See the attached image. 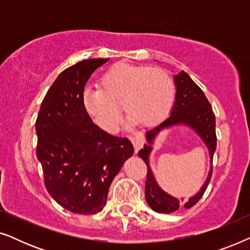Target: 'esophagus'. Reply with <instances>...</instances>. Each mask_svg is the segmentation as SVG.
I'll list each match as a JSON object with an SVG mask.
<instances>
[{"instance_id":"esophagus-1","label":"esophagus","mask_w":250,"mask_h":250,"mask_svg":"<svg viewBox=\"0 0 250 250\" xmlns=\"http://www.w3.org/2000/svg\"><path fill=\"white\" fill-rule=\"evenodd\" d=\"M129 139H131L133 146H134L135 152H138L139 150L142 148V146L145 145V138H143L142 133H140V132L134 133V134L129 136Z\"/></svg>"}]
</instances>
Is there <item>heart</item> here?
Wrapping results in <instances>:
<instances>
[{
  "instance_id": "obj_1",
  "label": "heart",
  "mask_w": 250,
  "mask_h": 250,
  "mask_svg": "<svg viewBox=\"0 0 250 250\" xmlns=\"http://www.w3.org/2000/svg\"><path fill=\"white\" fill-rule=\"evenodd\" d=\"M99 85L100 90H85L83 101L88 115L108 132L121 123V105L131 123L157 124L168 114L175 92L172 77L163 68L125 62L109 68Z\"/></svg>"
}]
</instances>
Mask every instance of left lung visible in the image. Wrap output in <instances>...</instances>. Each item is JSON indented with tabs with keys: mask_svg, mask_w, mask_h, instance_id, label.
Wrapping results in <instances>:
<instances>
[{
	"mask_svg": "<svg viewBox=\"0 0 250 250\" xmlns=\"http://www.w3.org/2000/svg\"><path fill=\"white\" fill-rule=\"evenodd\" d=\"M174 82L176 84V99L170 116L163 123H160L158 126H156L155 128L146 132V136L148 143H146L143 146V149L139 151V156L141 157L148 167L146 181V203L157 213L165 214L176 211L181 207L191 208L194 206L204 196L205 191L209 184L213 168H210L206 182L204 183L199 192L196 196L191 197L187 203H183V199L179 200L169 196L165 191L160 189L158 184L156 183L155 177H153L151 169L149 167V155L152 150L151 143L153 142L156 135L162 129L170 127L173 125L184 124L190 126L207 146L208 150H209L211 163H213V156L215 150H216L217 141L216 131H215V114L203 90L191 80V77L186 71H181L179 75H175Z\"/></svg>",
	"mask_w": 250,
	"mask_h": 250,
	"instance_id": "1",
	"label": "left lung"
}]
</instances>
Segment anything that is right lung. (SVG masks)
<instances>
[{"instance_id":"add662e5","label":"right lung","mask_w":250,"mask_h":250,"mask_svg":"<svg viewBox=\"0 0 250 250\" xmlns=\"http://www.w3.org/2000/svg\"><path fill=\"white\" fill-rule=\"evenodd\" d=\"M107 61L83 60L64 69L44 97L36 119V156L47 192L76 214L104 209L112 180L134 152L127 138L104 132L85 109V84Z\"/></svg>"}]
</instances>
